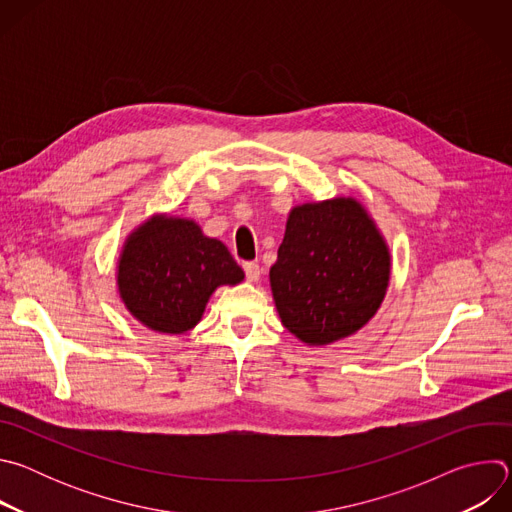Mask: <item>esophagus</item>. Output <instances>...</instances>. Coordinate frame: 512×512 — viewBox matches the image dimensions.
<instances>
[{
    "label": "esophagus",
    "mask_w": 512,
    "mask_h": 512,
    "mask_svg": "<svg viewBox=\"0 0 512 512\" xmlns=\"http://www.w3.org/2000/svg\"><path fill=\"white\" fill-rule=\"evenodd\" d=\"M243 269H245L247 281H257V279H259V275H261V269H259V265H257V263H253V261L245 263V265H243Z\"/></svg>",
    "instance_id": "34e87169"
}]
</instances>
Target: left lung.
I'll return each instance as SVG.
<instances>
[{
	"label": "left lung",
	"instance_id": "obj_1",
	"mask_svg": "<svg viewBox=\"0 0 512 512\" xmlns=\"http://www.w3.org/2000/svg\"><path fill=\"white\" fill-rule=\"evenodd\" d=\"M389 277L385 237L352 196L291 208L269 269L281 324L308 346L358 332L381 308Z\"/></svg>",
	"mask_w": 512,
	"mask_h": 512
}]
</instances>
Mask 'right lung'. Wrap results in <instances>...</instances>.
<instances>
[{
    "instance_id": "1",
    "label": "right lung",
    "mask_w": 512,
    "mask_h": 512,
    "mask_svg": "<svg viewBox=\"0 0 512 512\" xmlns=\"http://www.w3.org/2000/svg\"><path fill=\"white\" fill-rule=\"evenodd\" d=\"M245 279L225 243L190 218L154 214L125 241L117 263L119 298L145 328L162 334L192 330L221 285Z\"/></svg>"
}]
</instances>
